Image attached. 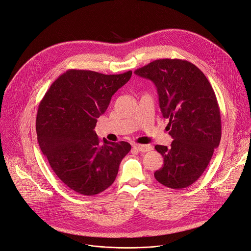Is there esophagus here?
Here are the masks:
<instances>
[{
    "label": "esophagus",
    "mask_w": 251,
    "mask_h": 251,
    "mask_svg": "<svg viewBox=\"0 0 251 251\" xmlns=\"http://www.w3.org/2000/svg\"><path fill=\"white\" fill-rule=\"evenodd\" d=\"M133 147L141 152H147V151H151L153 150V148L151 145H134Z\"/></svg>",
    "instance_id": "obj_1"
}]
</instances>
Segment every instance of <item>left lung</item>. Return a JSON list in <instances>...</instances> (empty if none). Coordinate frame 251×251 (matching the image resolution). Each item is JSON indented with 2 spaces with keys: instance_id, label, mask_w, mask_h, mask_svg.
Listing matches in <instances>:
<instances>
[{
  "instance_id": "8db88e82",
  "label": "left lung",
  "mask_w": 251,
  "mask_h": 251,
  "mask_svg": "<svg viewBox=\"0 0 251 251\" xmlns=\"http://www.w3.org/2000/svg\"><path fill=\"white\" fill-rule=\"evenodd\" d=\"M135 74L155 84L174 139L171 148L155 146L164 164L154 176L166 187L186 188L202 175L220 143L221 116L215 93L203 73L186 60H155Z\"/></svg>"
}]
</instances>
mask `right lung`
I'll return each mask as SVG.
<instances>
[{"label":"right lung","instance_id":"1","mask_svg":"<svg viewBox=\"0 0 251 251\" xmlns=\"http://www.w3.org/2000/svg\"><path fill=\"white\" fill-rule=\"evenodd\" d=\"M131 75L132 71L103 75L68 70L40 102L36 120L40 148L55 175L78 194L94 196L108 188L131 151L127 142L100 141L94 131L112 95Z\"/></svg>","mask_w":251,"mask_h":251}]
</instances>
